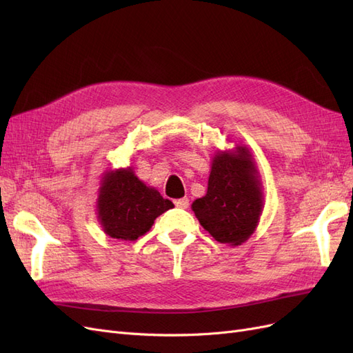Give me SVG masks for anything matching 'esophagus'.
Masks as SVG:
<instances>
[{
    "label": "esophagus",
    "instance_id": "esophagus-1",
    "mask_svg": "<svg viewBox=\"0 0 353 353\" xmlns=\"http://www.w3.org/2000/svg\"><path fill=\"white\" fill-rule=\"evenodd\" d=\"M175 206L179 208V209H187L190 206V200L187 197L178 199V200H175Z\"/></svg>",
    "mask_w": 353,
    "mask_h": 353
}]
</instances>
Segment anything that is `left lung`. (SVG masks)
<instances>
[{
    "label": "left lung",
    "mask_w": 353,
    "mask_h": 353,
    "mask_svg": "<svg viewBox=\"0 0 353 353\" xmlns=\"http://www.w3.org/2000/svg\"><path fill=\"white\" fill-rule=\"evenodd\" d=\"M261 181L248 147L213 156L208 193L191 205L200 225L219 243L239 245L254 232L263 208Z\"/></svg>",
    "instance_id": "obj_1"
}]
</instances>
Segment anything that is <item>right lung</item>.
Segmentation results:
<instances>
[{
	"instance_id": "add662e5",
	"label": "right lung",
	"mask_w": 353,
	"mask_h": 353,
	"mask_svg": "<svg viewBox=\"0 0 353 353\" xmlns=\"http://www.w3.org/2000/svg\"><path fill=\"white\" fill-rule=\"evenodd\" d=\"M174 203L138 179L132 168L105 172L97 199L103 231L121 241H134L152 228L154 219Z\"/></svg>"
}]
</instances>
